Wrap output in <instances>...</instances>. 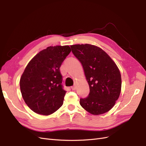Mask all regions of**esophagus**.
I'll list each match as a JSON object with an SVG mask.
<instances>
[{
  "mask_svg": "<svg viewBox=\"0 0 146 146\" xmlns=\"http://www.w3.org/2000/svg\"><path fill=\"white\" fill-rule=\"evenodd\" d=\"M71 89H72V90H73V91L76 90V87L75 86H73L71 87Z\"/></svg>",
  "mask_w": 146,
  "mask_h": 146,
  "instance_id": "obj_1",
  "label": "esophagus"
}]
</instances>
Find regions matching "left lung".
Masks as SVG:
<instances>
[{"label": "left lung", "mask_w": 146, "mask_h": 146, "mask_svg": "<svg viewBox=\"0 0 146 146\" xmlns=\"http://www.w3.org/2000/svg\"><path fill=\"white\" fill-rule=\"evenodd\" d=\"M80 61L90 86V93L80 99L88 112L99 115L111 110L121 90V76L116 63L102 48L91 44L70 46Z\"/></svg>", "instance_id": "left-lung-1"}]
</instances>
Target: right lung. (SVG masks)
Wrapping results in <instances>:
<instances>
[{
	"mask_svg": "<svg viewBox=\"0 0 146 146\" xmlns=\"http://www.w3.org/2000/svg\"><path fill=\"white\" fill-rule=\"evenodd\" d=\"M70 51L69 46L48 47L26 66L20 89L25 104L35 113L49 115L62 106L66 91L60 68Z\"/></svg>",
	"mask_w": 146,
	"mask_h": 146,
	"instance_id": "add662e5",
	"label": "right lung"
}]
</instances>
